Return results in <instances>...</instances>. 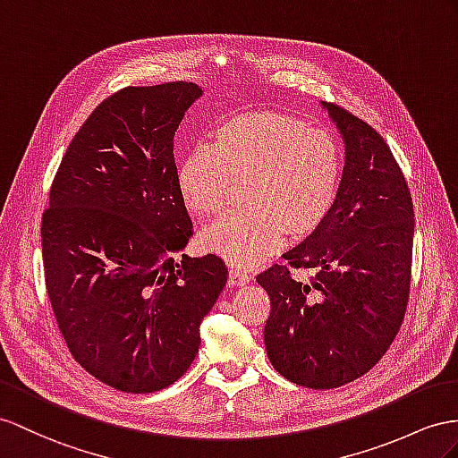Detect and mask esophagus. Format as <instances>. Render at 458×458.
I'll use <instances>...</instances> for the list:
<instances>
[{
	"mask_svg": "<svg viewBox=\"0 0 458 458\" xmlns=\"http://www.w3.org/2000/svg\"><path fill=\"white\" fill-rule=\"evenodd\" d=\"M228 283L233 286H245L248 283H251V275L240 267H230Z\"/></svg>",
	"mask_w": 458,
	"mask_h": 458,
	"instance_id": "1",
	"label": "esophagus"
}]
</instances>
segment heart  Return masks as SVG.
Segmentation results:
<instances>
[{
    "label": "heart",
    "mask_w": 458,
    "mask_h": 458,
    "mask_svg": "<svg viewBox=\"0 0 458 458\" xmlns=\"http://www.w3.org/2000/svg\"><path fill=\"white\" fill-rule=\"evenodd\" d=\"M213 147L187 152L178 172L183 203L195 215L226 207L233 182L243 203L201 233L208 251L248 267L275 253L284 240L318 230L341 183V148L331 133L278 112H251L220 123Z\"/></svg>",
    "instance_id": "1"
}]
</instances>
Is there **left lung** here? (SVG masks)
Returning <instances> with one entry per match:
<instances>
[{"instance_id":"1","label":"left lung","mask_w":458,"mask_h":458,"mask_svg":"<svg viewBox=\"0 0 458 458\" xmlns=\"http://www.w3.org/2000/svg\"><path fill=\"white\" fill-rule=\"evenodd\" d=\"M343 135L346 160L336 199L294 250L257 275L268 298L265 346L273 368L310 389H335L368 373L401 329L412 278L414 205L383 137L323 102ZM292 267H311L310 281Z\"/></svg>"}]
</instances>
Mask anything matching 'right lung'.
<instances>
[{
	"label": "right lung",
	"instance_id": "right-lung-1",
	"mask_svg": "<svg viewBox=\"0 0 458 458\" xmlns=\"http://www.w3.org/2000/svg\"><path fill=\"white\" fill-rule=\"evenodd\" d=\"M193 83L125 87L69 143L42 215L46 290L73 358L123 393L178 381L228 280L220 257L178 259L191 218L174 135Z\"/></svg>",
	"mask_w": 458,
	"mask_h": 458
}]
</instances>
